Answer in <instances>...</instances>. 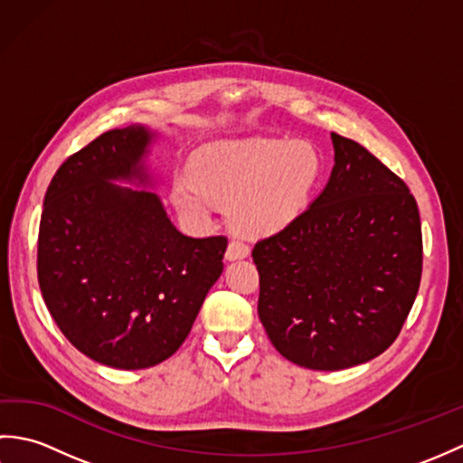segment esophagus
Here are the masks:
<instances>
[{
	"label": "esophagus",
	"mask_w": 463,
	"mask_h": 463,
	"mask_svg": "<svg viewBox=\"0 0 463 463\" xmlns=\"http://www.w3.org/2000/svg\"><path fill=\"white\" fill-rule=\"evenodd\" d=\"M249 257V247L241 239H232L226 247V260H237Z\"/></svg>",
	"instance_id": "esophagus-1"
}]
</instances>
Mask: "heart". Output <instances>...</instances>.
<instances>
[{
    "label": "heart",
    "instance_id": "1",
    "mask_svg": "<svg viewBox=\"0 0 463 463\" xmlns=\"http://www.w3.org/2000/svg\"><path fill=\"white\" fill-rule=\"evenodd\" d=\"M322 173L307 141L247 139L196 151L189 176L173 184V201L193 219H209L213 201L229 203V221L262 237L287 229L307 211Z\"/></svg>",
    "mask_w": 463,
    "mask_h": 463
}]
</instances>
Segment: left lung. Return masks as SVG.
Listing matches in <instances>:
<instances>
[{
    "mask_svg": "<svg viewBox=\"0 0 463 463\" xmlns=\"http://www.w3.org/2000/svg\"><path fill=\"white\" fill-rule=\"evenodd\" d=\"M324 191L252 249L259 317L272 346L310 370L358 366L390 348L421 279V226L406 183L332 133Z\"/></svg>",
    "mask_w": 463,
    "mask_h": 463,
    "instance_id": "left-lung-1",
    "label": "left lung"
}]
</instances>
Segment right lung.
I'll return each mask as SVG.
<instances>
[{
	"label": "right lung",
	"mask_w": 463,
	"mask_h": 463,
	"mask_svg": "<svg viewBox=\"0 0 463 463\" xmlns=\"http://www.w3.org/2000/svg\"><path fill=\"white\" fill-rule=\"evenodd\" d=\"M143 125L97 137L47 186L37 279L47 310L73 346L119 370L166 360L189 336L222 274L226 237H186L166 216L145 159Z\"/></svg>",
	"instance_id": "add662e5"
}]
</instances>
